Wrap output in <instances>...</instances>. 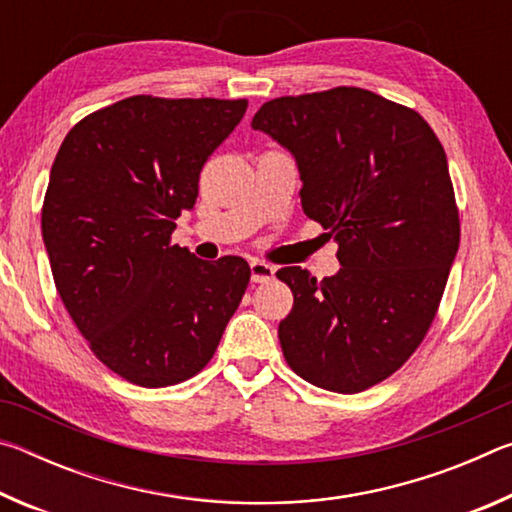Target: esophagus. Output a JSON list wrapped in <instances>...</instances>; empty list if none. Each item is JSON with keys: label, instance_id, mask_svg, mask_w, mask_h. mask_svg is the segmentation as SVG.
Listing matches in <instances>:
<instances>
[{"label": "esophagus", "instance_id": "1", "mask_svg": "<svg viewBox=\"0 0 512 512\" xmlns=\"http://www.w3.org/2000/svg\"><path fill=\"white\" fill-rule=\"evenodd\" d=\"M250 277H253V282H271L275 277V268L266 262H259V259H253L250 262Z\"/></svg>", "mask_w": 512, "mask_h": 512}]
</instances>
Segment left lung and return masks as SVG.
I'll return each instance as SVG.
<instances>
[{"label":"left lung","mask_w":512,"mask_h":512,"mask_svg":"<svg viewBox=\"0 0 512 512\" xmlns=\"http://www.w3.org/2000/svg\"><path fill=\"white\" fill-rule=\"evenodd\" d=\"M253 128L291 151L302 210L339 244L332 277L277 271L293 291L277 329L284 359L325 391H366L418 350L454 264L443 144L418 112L361 88L266 101Z\"/></svg>","instance_id":"left-lung-1"}]
</instances>
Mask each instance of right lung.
<instances>
[{"mask_svg": "<svg viewBox=\"0 0 512 512\" xmlns=\"http://www.w3.org/2000/svg\"><path fill=\"white\" fill-rule=\"evenodd\" d=\"M246 108L137 94L81 119L56 153L42 239L58 296L94 357L131 384L201 372L244 298L246 259L203 262L171 232Z\"/></svg>", "mask_w": 512, "mask_h": 512, "instance_id": "1", "label": "right lung"}]
</instances>
